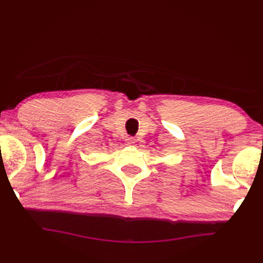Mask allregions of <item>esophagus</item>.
<instances>
[{"instance_id": "34e87169", "label": "esophagus", "mask_w": 263, "mask_h": 263, "mask_svg": "<svg viewBox=\"0 0 263 263\" xmlns=\"http://www.w3.org/2000/svg\"><path fill=\"white\" fill-rule=\"evenodd\" d=\"M125 142H126L127 146H133V144L136 143V140L133 138H127L126 140H125Z\"/></svg>"}]
</instances>
